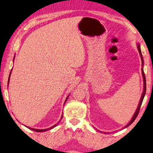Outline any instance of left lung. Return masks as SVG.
<instances>
[{
  "label": "left lung",
  "mask_w": 153,
  "mask_h": 153,
  "mask_svg": "<svg viewBox=\"0 0 153 153\" xmlns=\"http://www.w3.org/2000/svg\"><path fill=\"white\" fill-rule=\"evenodd\" d=\"M137 48H138V50H139V54H140V56H141V62H142V66H143V56H142V53H141V47H140V45L139 44H137ZM141 72H142V76H143V93H142V95H141V100H140L139 101V105H138V107L137 108V110H136V111L134 113V114L133 115V117L131 118V120L129 121L128 123V124H127L125 125V127H123V128H126L128 126H129L131 123H132L134 120L137 118L138 114H139V110H140V108H141V104H142V102H143V98L145 97V95H146V76H145V74H144V72H143V68H141Z\"/></svg>",
  "instance_id": "8db88e82"
}]
</instances>
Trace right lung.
<instances>
[{"mask_svg":"<svg viewBox=\"0 0 153 153\" xmlns=\"http://www.w3.org/2000/svg\"><path fill=\"white\" fill-rule=\"evenodd\" d=\"M14 59H13V62H14ZM12 70H11V72H10V75H9V78H8V81H7V88H8V85H9V83H10V75H11V73H12ZM69 96H70V95H69L68 97H67V98H66V100H65V102H64V104H65V102H66V101L67 100H68V97H69ZM62 116H61V118L60 119V120L58 121V122L56 123V124H55L53 125V126H52V127H49V128H47V129H35V128H32V127H26L27 128H28V129H31V130H33V131H37V132H43V131H46L47 130H49V129H53V127H55L56 125H57L58 123H59V122L60 120H62Z\"/></svg>","mask_w":153,"mask_h":153,"instance_id":"1","label":"right lung"}]
</instances>
